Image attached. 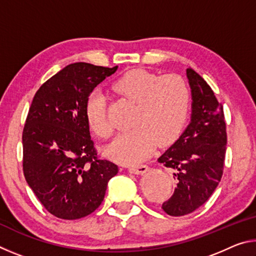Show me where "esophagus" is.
I'll return each instance as SVG.
<instances>
[{
	"mask_svg": "<svg viewBox=\"0 0 256 256\" xmlns=\"http://www.w3.org/2000/svg\"><path fill=\"white\" fill-rule=\"evenodd\" d=\"M149 170L148 164H138V166H132L128 167V172H132V174H138V175H144V172Z\"/></svg>",
	"mask_w": 256,
	"mask_h": 256,
	"instance_id": "esophagus-1",
	"label": "esophagus"
}]
</instances>
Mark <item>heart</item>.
I'll list each match as a JSON object with an SVG mask.
<instances>
[{
	"label": "heart",
	"mask_w": 256,
	"mask_h": 256,
	"mask_svg": "<svg viewBox=\"0 0 256 256\" xmlns=\"http://www.w3.org/2000/svg\"><path fill=\"white\" fill-rule=\"evenodd\" d=\"M114 90L136 104L132 128L120 133L110 154L118 162L134 164L152 154L156 144H170L180 136L188 120L190 92L183 78L159 76L140 68L125 72L114 82ZM86 118L98 136L108 138L112 125L107 118L104 94L94 92L86 102Z\"/></svg>",
	"instance_id": "1"
}]
</instances>
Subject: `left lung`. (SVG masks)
Here are the masks:
<instances>
[{
  "instance_id": "obj_1",
  "label": "left lung",
  "mask_w": 256,
  "mask_h": 256,
  "mask_svg": "<svg viewBox=\"0 0 256 256\" xmlns=\"http://www.w3.org/2000/svg\"><path fill=\"white\" fill-rule=\"evenodd\" d=\"M186 76L193 99L190 123L158 158L177 180L174 194L162 206L172 216L192 214L209 200L222 177L227 149L222 105L200 74L188 68Z\"/></svg>"
}]
</instances>
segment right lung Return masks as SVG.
Wrapping results in <instances>:
<instances>
[{
    "instance_id": "1",
    "label": "right lung",
    "mask_w": 256,
    "mask_h": 256,
    "mask_svg": "<svg viewBox=\"0 0 256 256\" xmlns=\"http://www.w3.org/2000/svg\"><path fill=\"white\" fill-rule=\"evenodd\" d=\"M118 66L70 64L42 84L22 132L24 175L45 209L64 220L84 218L105 198L118 166L99 157L86 102Z\"/></svg>"
}]
</instances>
